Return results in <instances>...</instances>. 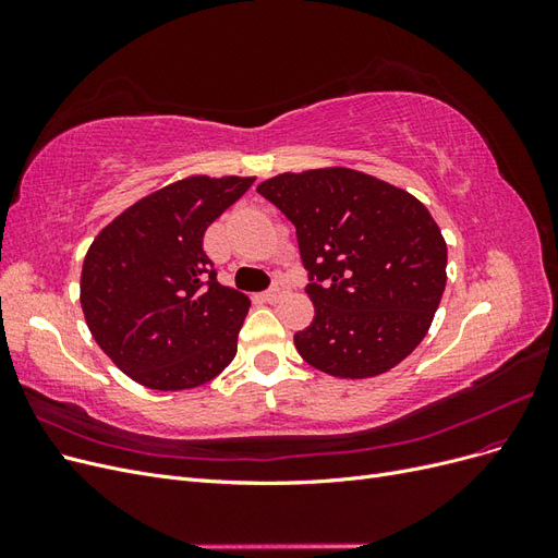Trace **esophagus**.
I'll list each match as a JSON object with an SVG mask.
<instances>
[{
	"label": "esophagus",
	"instance_id": "obj_1",
	"mask_svg": "<svg viewBox=\"0 0 558 558\" xmlns=\"http://www.w3.org/2000/svg\"><path fill=\"white\" fill-rule=\"evenodd\" d=\"M286 295H289V283H286V281H275L272 289L263 293V298H265L267 302H279V300L286 298Z\"/></svg>",
	"mask_w": 558,
	"mask_h": 558
}]
</instances>
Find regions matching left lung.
I'll use <instances>...</instances> for the list:
<instances>
[{
    "label": "left lung",
    "instance_id": "obj_1",
    "mask_svg": "<svg viewBox=\"0 0 558 558\" xmlns=\"http://www.w3.org/2000/svg\"><path fill=\"white\" fill-rule=\"evenodd\" d=\"M258 193L295 226L310 269L314 320L293 337L300 356L340 379L377 377L408 359L447 286V242L430 211L349 167L283 172Z\"/></svg>",
    "mask_w": 558,
    "mask_h": 558
}]
</instances>
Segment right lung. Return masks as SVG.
Wrapping results in <instances>:
<instances>
[{
  "mask_svg": "<svg viewBox=\"0 0 558 558\" xmlns=\"http://www.w3.org/2000/svg\"><path fill=\"white\" fill-rule=\"evenodd\" d=\"M253 181L179 179L134 202L93 240L81 310L99 349L132 381L185 391L232 363L251 300L216 281L202 240Z\"/></svg>",
  "mask_w": 558,
  "mask_h": 558,
  "instance_id": "obj_1",
  "label": "right lung"
}]
</instances>
